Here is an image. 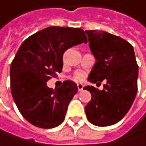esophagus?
<instances>
[{"mask_svg": "<svg viewBox=\"0 0 146 146\" xmlns=\"http://www.w3.org/2000/svg\"><path fill=\"white\" fill-rule=\"evenodd\" d=\"M83 87H84V86L82 85V83H78V89L79 92H82L83 90Z\"/></svg>", "mask_w": 146, "mask_h": 146, "instance_id": "esophagus-1", "label": "esophagus"}]
</instances>
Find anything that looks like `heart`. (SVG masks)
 <instances>
[{"label": "heart", "instance_id": "1", "mask_svg": "<svg viewBox=\"0 0 146 146\" xmlns=\"http://www.w3.org/2000/svg\"><path fill=\"white\" fill-rule=\"evenodd\" d=\"M74 78L76 80H78V81L82 80L84 78V73H82V72H77V73H75V74H74Z\"/></svg>", "mask_w": 146, "mask_h": 146}]
</instances>
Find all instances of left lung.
Returning <instances> with one entry per match:
<instances>
[{"instance_id":"left-lung-1","label":"left lung","mask_w":146,"mask_h":146,"mask_svg":"<svg viewBox=\"0 0 146 146\" xmlns=\"http://www.w3.org/2000/svg\"><path fill=\"white\" fill-rule=\"evenodd\" d=\"M85 33L96 60L88 81L92 83L106 81L102 91L93 86L83 88L92 94V100L85 107L86 114L93 125L110 126L127 114L136 98L138 65L134 49L128 41L105 31Z\"/></svg>"}]
</instances>
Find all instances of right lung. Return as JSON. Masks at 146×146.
<instances>
[{
    "label": "right lung",
    "mask_w": 146,
    "mask_h": 146,
    "mask_svg": "<svg viewBox=\"0 0 146 146\" xmlns=\"http://www.w3.org/2000/svg\"><path fill=\"white\" fill-rule=\"evenodd\" d=\"M86 43L82 29L49 27L30 36L19 48L10 65L12 96L23 117L41 128L63 123L78 86L64 81L59 88L46 82L62 72L63 54L73 46Z\"/></svg>",
    "instance_id": "1"
}]
</instances>
